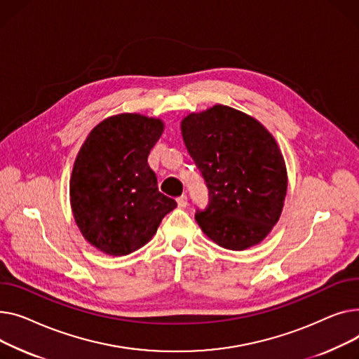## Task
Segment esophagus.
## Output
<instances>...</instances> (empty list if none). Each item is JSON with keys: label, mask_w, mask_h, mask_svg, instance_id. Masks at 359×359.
Instances as JSON below:
<instances>
[{"label": "esophagus", "mask_w": 359, "mask_h": 359, "mask_svg": "<svg viewBox=\"0 0 359 359\" xmlns=\"http://www.w3.org/2000/svg\"><path fill=\"white\" fill-rule=\"evenodd\" d=\"M177 203H178V207L181 208H185L187 204H188V200H187V196H181L177 198Z\"/></svg>", "instance_id": "obj_1"}]
</instances>
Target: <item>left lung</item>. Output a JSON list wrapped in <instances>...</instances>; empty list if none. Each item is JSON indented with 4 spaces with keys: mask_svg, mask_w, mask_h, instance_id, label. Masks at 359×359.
<instances>
[{
    "mask_svg": "<svg viewBox=\"0 0 359 359\" xmlns=\"http://www.w3.org/2000/svg\"><path fill=\"white\" fill-rule=\"evenodd\" d=\"M181 133L208 188V205L196 213L204 235L230 250L261 243L287 194L277 140L257 118L223 104L187 114Z\"/></svg>",
    "mask_w": 359,
    "mask_h": 359,
    "instance_id": "obj_1",
    "label": "left lung"
}]
</instances>
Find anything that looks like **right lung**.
I'll return each mask as SVG.
<instances>
[{"instance_id": "obj_1", "label": "right lung", "mask_w": 359, "mask_h": 359, "mask_svg": "<svg viewBox=\"0 0 359 359\" xmlns=\"http://www.w3.org/2000/svg\"><path fill=\"white\" fill-rule=\"evenodd\" d=\"M165 129L156 117L121 113L100 121L75 158L69 200L91 246L124 257L149 242L177 207L158 189L147 156Z\"/></svg>"}]
</instances>
